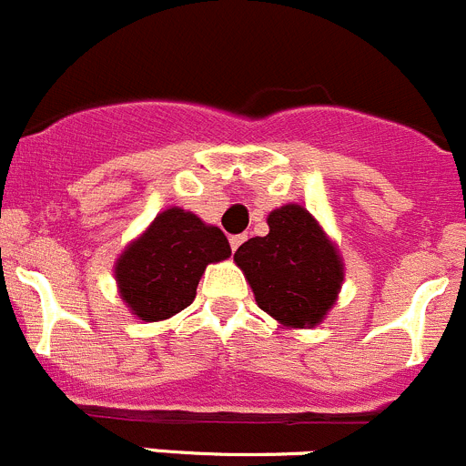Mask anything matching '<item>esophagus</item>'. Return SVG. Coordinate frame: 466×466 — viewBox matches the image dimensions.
I'll return each mask as SVG.
<instances>
[{
	"label": "esophagus",
	"instance_id": "1",
	"mask_svg": "<svg viewBox=\"0 0 466 466\" xmlns=\"http://www.w3.org/2000/svg\"><path fill=\"white\" fill-rule=\"evenodd\" d=\"M245 240H247V236H233V238H230V249L236 251L238 247H240Z\"/></svg>",
	"mask_w": 466,
	"mask_h": 466
}]
</instances>
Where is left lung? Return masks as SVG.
Here are the masks:
<instances>
[{"mask_svg":"<svg viewBox=\"0 0 466 466\" xmlns=\"http://www.w3.org/2000/svg\"><path fill=\"white\" fill-rule=\"evenodd\" d=\"M268 226V236L251 238L233 256L256 304L283 327L320 325L343 283L339 249L297 203L269 212Z\"/></svg>","mask_w":466,"mask_h":466,"instance_id":"1","label":"left lung"}]
</instances>
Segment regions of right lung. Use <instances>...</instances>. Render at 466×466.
Masks as SVG:
<instances>
[{
    "label": "right lung",
    "mask_w": 466,
    "mask_h": 466,
    "mask_svg": "<svg viewBox=\"0 0 466 466\" xmlns=\"http://www.w3.org/2000/svg\"><path fill=\"white\" fill-rule=\"evenodd\" d=\"M228 256L230 245L217 226L174 206L126 247L114 274L132 316L157 322L187 309L208 265Z\"/></svg>",
    "instance_id": "right-lung-1"
}]
</instances>
